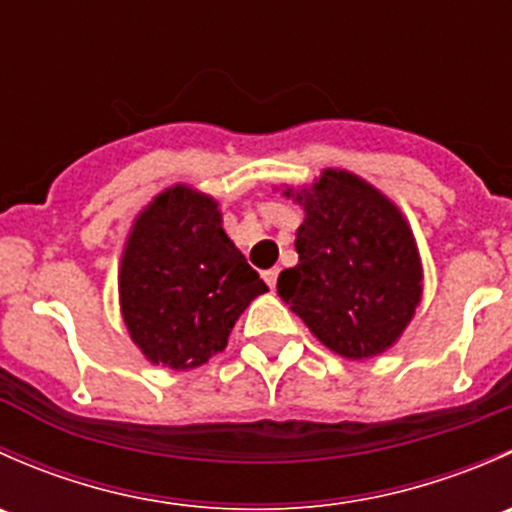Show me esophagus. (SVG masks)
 Returning a JSON list of instances; mask_svg holds the SVG:
<instances>
[{
	"instance_id": "34e87169",
	"label": "esophagus",
	"mask_w": 512,
	"mask_h": 512,
	"mask_svg": "<svg viewBox=\"0 0 512 512\" xmlns=\"http://www.w3.org/2000/svg\"><path fill=\"white\" fill-rule=\"evenodd\" d=\"M277 275H280V270H267L265 275H262V277H265L267 285H270L272 289H275V287H277Z\"/></svg>"
}]
</instances>
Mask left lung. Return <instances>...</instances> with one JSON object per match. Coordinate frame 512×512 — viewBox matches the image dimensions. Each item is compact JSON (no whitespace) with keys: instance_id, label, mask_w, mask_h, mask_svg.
<instances>
[{"instance_id":"obj_1","label":"left lung","mask_w":512,"mask_h":512,"mask_svg":"<svg viewBox=\"0 0 512 512\" xmlns=\"http://www.w3.org/2000/svg\"><path fill=\"white\" fill-rule=\"evenodd\" d=\"M302 205L299 262L277 294L309 332L344 359L394 347L423 297V265L399 205L352 170L324 168L312 185L285 188Z\"/></svg>"}]
</instances>
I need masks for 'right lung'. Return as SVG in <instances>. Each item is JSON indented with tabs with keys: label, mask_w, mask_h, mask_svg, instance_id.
Returning <instances> with one entry per match:
<instances>
[{
	"label": "right lung",
	"mask_w": 512,
	"mask_h": 512,
	"mask_svg": "<svg viewBox=\"0 0 512 512\" xmlns=\"http://www.w3.org/2000/svg\"><path fill=\"white\" fill-rule=\"evenodd\" d=\"M265 292L223 230L213 195L175 183L133 218L118 265V302L128 337L151 364L203 366Z\"/></svg>",
	"instance_id": "1"
}]
</instances>
